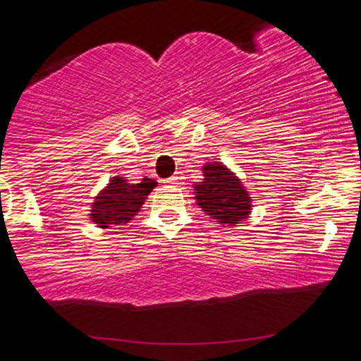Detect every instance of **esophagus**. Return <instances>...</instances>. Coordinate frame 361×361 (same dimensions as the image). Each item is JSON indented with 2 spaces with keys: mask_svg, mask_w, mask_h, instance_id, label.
I'll return each mask as SVG.
<instances>
[{
  "mask_svg": "<svg viewBox=\"0 0 361 361\" xmlns=\"http://www.w3.org/2000/svg\"><path fill=\"white\" fill-rule=\"evenodd\" d=\"M180 178H183V177H180V175H173V177H170V178H168V180H166V183H168V184H180Z\"/></svg>",
  "mask_w": 361,
  "mask_h": 361,
  "instance_id": "34e87169",
  "label": "esophagus"
}]
</instances>
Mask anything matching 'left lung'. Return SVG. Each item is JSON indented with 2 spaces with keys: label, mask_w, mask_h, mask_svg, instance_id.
I'll return each mask as SVG.
<instances>
[{
  "label": "left lung",
  "mask_w": 361,
  "mask_h": 361,
  "mask_svg": "<svg viewBox=\"0 0 361 361\" xmlns=\"http://www.w3.org/2000/svg\"><path fill=\"white\" fill-rule=\"evenodd\" d=\"M202 183L193 184L197 206L220 226H237L250 219L253 197L240 178L222 162L202 166Z\"/></svg>",
  "instance_id": "1"
}]
</instances>
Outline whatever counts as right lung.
Instances as JSON below:
<instances>
[{"instance_id":"1","label":"right lung","mask_w":361,"mask_h":361,"mask_svg":"<svg viewBox=\"0 0 361 361\" xmlns=\"http://www.w3.org/2000/svg\"><path fill=\"white\" fill-rule=\"evenodd\" d=\"M155 186L157 183L153 178L145 177L141 183L133 184L128 183L126 177L116 175L97 193L88 216L101 229L123 228L141 212L142 204Z\"/></svg>"}]
</instances>
